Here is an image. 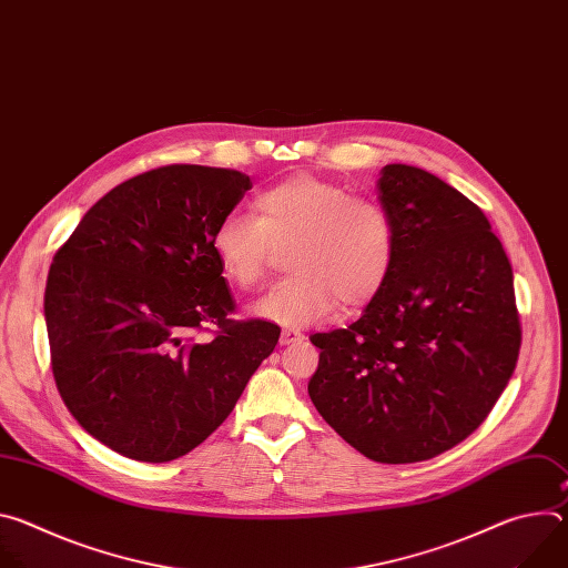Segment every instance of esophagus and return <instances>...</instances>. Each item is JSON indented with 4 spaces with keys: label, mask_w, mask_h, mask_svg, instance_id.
I'll return each mask as SVG.
<instances>
[{
    "label": "esophagus",
    "mask_w": 568,
    "mask_h": 568,
    "mask_svg": "<svg viewBox=\"0 0 568 568\" xmlns=\"http://www.w3.org/2000/svg\"><path fill=\"white\" fill-rule=\"evenodd\" d=\"M281 346H290V344H298V342H303V335L301 333H294V331H283L281 333Z\"/></svg>",
    "instance_id": "esophagus-1"
}]
</instances>
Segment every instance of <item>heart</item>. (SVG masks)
I'll return each mask as SVG.
<instances>
[{
	"label": "heart",
	"mask_w": 568,
	"mask_h": 568,
	"mask_svg": "<svg viewBox=\"0 0 568 568\" xmlns=\"http://www.w3.org/2000/svg\"><path fill=\"white\" fill-rule=\"evenodd\" d=\"M256 215L226 213L211 233L220 272L240 290L261 285L274 247H290V278L272 287L254 312L285 328L323 321L342 303L366 305L388 281L395 226L373 200L348 189L296 175L254 200Z\"/></svg>",
	"instance_id": "1"
}]
</instances>
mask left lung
<instances>
[{"instance_id": "1", "label": "left lung", "mask_w": 568, "mask_h": 568, "mask_svg": "<svg viewBox=\"0 0 568 568\" xmlns=\"http://www.w3.org/2000/svg\"><path fill=\"white\" fill-rule=\"evenodd\" d=\"M388 281L348 328L316 333V412L377 463L429 460L493 412L517 366L513 267L485 213L440 178L388 164Z\"/></svg>"}]
</instances>
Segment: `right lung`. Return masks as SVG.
<instances>
[{"label": "right lung", "mask_w": 568, "mask_h": 568, "mask_svg": "<svg viewBox=\"0 0 568 568\" xmlns=\"http://www.w3.org/2000/svg\"><path fill=\"white\" fill-rule=\"evenodd\" d=\"M250 175L164 166L103 195L53 256L44 318L55 386L90 436L143 463L204 443L278 344L270 321H233L211 252ZM215 325L216 337L194 333Z\"/></svg>", "instance_id": "obj_1"}]
</instances>
